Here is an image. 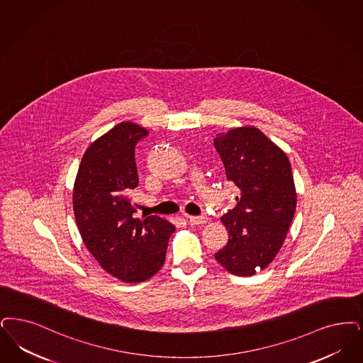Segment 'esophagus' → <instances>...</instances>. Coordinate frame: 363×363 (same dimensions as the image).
Listing matches in <instances>:
<instances>
[{"instance_id": "obj_1", "label": "esophagus", "mask_w": 363, "mask_h": 363, "mask_svg": "<svg viewBox=\"0 0 363 363\" xmlns=\"http://www.w3.org/2000/svg\"><path fill=\"white\" fill-rule=\"evenodd\" d=\"M189 223L191 225H201L208 221L206 216H188Z\"/></svg>"}]
</instances>
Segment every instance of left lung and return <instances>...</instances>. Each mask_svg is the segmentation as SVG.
Returning a JSON list of instances; mask_svg holds the SVG:
<instances>
[{
    "mask_svg": "<svg viewBox=\"0 0 363 363\" xmlns=\"http://www.w3.org/2000/svg\"><path fill=\"white\" fill-rule=\"evenodd\" d=\"M228 181L239 188L236 206L221 216L227 245L216 261L233 276L266 269L285 242L297 193L286 154L252 125L220 132L213 140Z\"/></svg>",
    "mask_w": 363,
    "mask_h": 363,
    "instance_id": "left-lung-1",
    "label": "left lung"
}]
</instances>
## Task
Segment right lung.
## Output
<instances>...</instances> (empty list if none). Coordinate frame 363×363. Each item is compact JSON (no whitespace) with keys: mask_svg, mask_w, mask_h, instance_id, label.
I'll use <instances>...</instances> for the list:
<instances>
[{"mask_svg":"<svg viewBox=\"0 0 363 363\" xmlns=\"http://www.w3.org/2000/svg\"><path fill=\"white\" fill-rule=\"evenodd\" d=\"M145 135L136 123L117 124L87 147L74 182V216L85 246L106 273L128 284L160 272L175 230L160 216H132L135 145Z\"/></svg>","mask_w":363,"mask_h":363,"instance_id":"obj_1","label":"right lung"}]
</instances>
